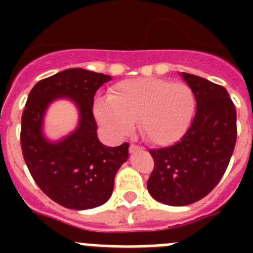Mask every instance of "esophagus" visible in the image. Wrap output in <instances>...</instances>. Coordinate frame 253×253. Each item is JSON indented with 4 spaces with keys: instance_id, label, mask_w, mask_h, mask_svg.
Wrapping results in <instances>:
<instances>
[{
    "instance_id": "obj_1",
    "label": "esophagus",
    "mask_w": 253,
    "mask_h": 253,
    "mask_svg": "<svg viewBox=\"0 0 253 253\" xmlns=\"http://www.w3.org/2000/svg\"><path fill=\"white\" fill-rule=\"evenodd\" d=\"M140 147L137 146V144H130L129 146V152H131V153H134V152H137V151H140Z\"/></svg>"
}]
</instances>
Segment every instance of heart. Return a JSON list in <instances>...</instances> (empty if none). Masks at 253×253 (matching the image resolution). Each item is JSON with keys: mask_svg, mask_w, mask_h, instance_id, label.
<instances>
[{"mask_svg": "<svg viewBox=\"0 0 253 253\" xmlns=\"http://www.w3.org/2000/svg\"><path fill=\"white\" fill-rule=\"evenodd\" d=\"M196 100L182 82L162 78H137L116 84L109 99L95 104L97 122L124 137L139 120L140 133L149 143L167 146L185 134L193 120Z\"/></svg>", "mask_w": 253, "mask_h": 253, "instance_id": "1", "label": "heart"}]
</instances>
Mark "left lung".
<instances>
[{
  "mask_svg": "<svg viewBox=\"0 0 253 253\" xmlns=\"http://www.w3.org/2000/svg\"><path fill=\"white\" fill-rule=\"evenodd\" d=\"M195 95L196 113L173 146L149 149L154 169L147 187L157 202L184 207L199 202L224 175L237 139V115L224 87L182 73Z\"/></svg>",
  "mask_w": 253,
  "mask_h": 253,
  "instance_id": "8db88e82",
  "label": "left lung"
}]
</instances>
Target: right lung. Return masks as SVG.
<instances>
[{
  "mask_svg": "<svg viewBox=\"0 0 253 253\" xmlns=\"http://www.w3.org/2000/svg\"><path fill=\"white\" fill-rule=\"evenodd\" d=\"M111 77L82 68H69L44 78L30 91L21 118L22 156L31 176L46 196L68 209L100 207L113 194L118 169L128 160L129 143L106 147L97 138L92 106L96 91ZM68 97L80 110V124L57 143L43 138L46 107Z\"/></svg>",
  "mask_w": 253,
  "mask_h": 253,
  "instance_id": "obj_1",
  "label": "right lung"
}]
</instances>
